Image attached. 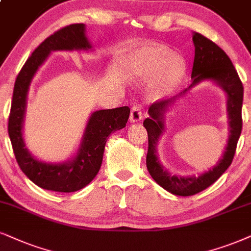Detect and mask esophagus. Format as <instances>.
<instances>
[{"mask_svg": "<svg viewBox=\"0 0 251 251\" xmlns=\"http://www.w3.org/2000/svg\"><path fill=\"white\" fill-rule=\"evenodd\" d=\"M142 118V111L139 105H134L131 110V115H129V122L136 123Z\"/></svg>", "mask_w": 251, "mask_h": 251, "instance_id": "esophagus-1", "label": "esophagus"}]
</instances>
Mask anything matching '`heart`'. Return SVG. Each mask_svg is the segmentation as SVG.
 <instances>
[{"label": "heart", "instance_id": "1", "mask_svg": "<svg viewBox=\"0 0 251 251\" xmlns=\"http://www.w3.org/2000/svg\"><path fill=\"white\" fill-rule=\"evenodd\" d=\"M185 72V62L179 55L171 54L162 45H145L134 50L129 61L131 76L138 80L155 77L153 89L158 95L175 87Z\"/></svg>", "mask_w": 251, "mask_h": 251}]
</instances>
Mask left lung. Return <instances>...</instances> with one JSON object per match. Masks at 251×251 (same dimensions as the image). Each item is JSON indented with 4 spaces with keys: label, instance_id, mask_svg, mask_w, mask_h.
<instances>
[{
    "label": "left lung",
    "instance_id": "1",
    "mask_svg": "<svg viewBox=\"0 0 251 251\" xmlns=\"http://www.w3.org/2000/svg\"><path fill=\"white\" fill-rule=\"evenodd\" d=\"M195 44V60L192 67V83L176 96L151 104L148 109L149 117L144 120L148 133V153L146 157L148 173L158 185L176 196L188 197L202 191L212 185L230 166L236 151V145L242 131V102L243 85L237 72L228 55L213 41L195 32L192 36ZM202 80H211L219 85L227 96L228 135L227 146L223 157L217 166L199 176H173L160 164L157 156V144L165 130V113L177 98L182 96L193 85Z\"/></svg>",
    "mask_w": 251,
    "mask_h": 251
}]
</instances>
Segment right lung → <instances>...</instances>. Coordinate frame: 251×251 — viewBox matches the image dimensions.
I'll return each mask as SVG.
<instances>
[{
  "label": "right lung",
  "mask_w": 251,
  "mask_h": 251,
  "mask_svg": "<svg viewBox=\"0 0 251 251\" xmlns=\"http://www.w3.org/2000/svg\"><path fill=\"white\" fill-rule=\"evenodd\" d=\"M89 50L91 45L85 36V25H68L46 38L33 50L16 78L8 124L9 136L18 166L27 178L41 189L74 192L87 186L100 169L109 135L125 127L128 120V106L95 111L85 126L77 153L62 163L39 161L25 147L23 125L27 94L37 71L53 50Z\"/></svg>",
  "instance_id": "right-lung-1"
}]
</instances>
